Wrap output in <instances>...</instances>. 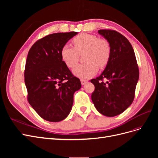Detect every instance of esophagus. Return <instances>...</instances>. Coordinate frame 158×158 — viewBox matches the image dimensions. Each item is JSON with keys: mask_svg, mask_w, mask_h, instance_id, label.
I'll list each match as a JSON object with an SVG mask.
<instances>
[{"mask_svg": "<svg viewBox=\"0 0 158 158\" xmlns=\"http://www.w3.org/2000/svg\"><path fill=\"white\" fill-rule=\"evenodd\" d=\"M81 81V84H82V85H84L85 83H86L88 82V80H85V79H81L80 80Z\"/></svg>", "mask_w": 158, "mask_h": 158, "instance_id": "obj_1", "label": "esophagus"}]
</instances>
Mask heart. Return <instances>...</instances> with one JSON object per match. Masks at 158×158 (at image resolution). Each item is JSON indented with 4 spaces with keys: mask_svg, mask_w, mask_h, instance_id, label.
I'll list each match as a JSON object with an SVG mask.
<instances>
[{
    "mask_svg": "<svg viewBox=\"0 0 158 158\" xmlns=\"http://www.w3.org/2000/svg\"><path fill=\"white\" fill-rule=\"evenodd\" d=\"M72 43L74 47L69 44L62 47L60 57L65 65L73 68L77 64L80 55L84 53L83 59L85 63L80 64L73 70L74 74L80 78H87L96 74L98 66H106L111 58V47L109 42L102 38L86 33L75 36Z\"/></svg>",
    "mask_w": 158,
    "mask_h": 158,
    "instance_id": "1",
    "label": "heart"
}]
</instances>
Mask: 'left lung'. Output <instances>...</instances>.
<instances>
[{"instance_id":"1","label":"left lung","mask_w":158,"mask_h":158,"mask_svg":"<svg viewBox=\"0 0 158 158\" xmlns=\"http://www.w3.org/2000/svg\"><path fill=\"white\" fill-rule=\"evenodd\" d=\"M98 32L109 42L111 55L102 74L91 80L95 85L92 100L100 113L114 117L125 111L132 103L139 70L132 47L125 36L112 30Z\"/></svg>"}]
</instances>
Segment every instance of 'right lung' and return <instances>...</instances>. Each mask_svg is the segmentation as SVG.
<instances>
[{"label":"right lung","mask_w":158,"mask_h":158,"mask_svg":"<svg viewBox=\"0 0 158 158\" xmlns=\"http://www.w3.org/2000/svg\"><path fill=\"white\" fill-rule=\"evenodd\" d=\"M78 32L55 33L37 40L27 56L24 81L27 101L37 113L50 122L63 121L70 113L73 95L81 88L60 57L62 47Z\"/></svg>","instance_id":"obj_1"}]
</instances>
